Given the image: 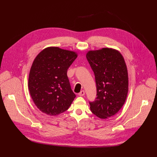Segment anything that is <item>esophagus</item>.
I'll return each instance as SVG.
<instances>
[{"label": "esophagus", "mask_w": 157, "mask_h": 157, "mask_svg": "<svg viewBox=\"0 0 157 157\" xmlns=\"http://www.w3.org/2000/svg\"><path fill=\"white\" fill-rule=\"evenodd\" d=\"M85 92L84 90H81V91L78 94V95L79 96H83V95H85Z\"/></svg>", "instance_id": "obj_1"}]
</instances>
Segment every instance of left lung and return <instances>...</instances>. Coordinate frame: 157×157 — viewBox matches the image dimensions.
<instances>
[{
  "instance_id": "left-lung-1",
  "label": "left lung",
  "mask_w": 157,
  "mask_h": 157,
  "mask_svg": "<svg viewBox=\"0 0 157 157\" xmlns=\"http://www.w3.org/2000/svg\"><path fill=\"white\" fill-rule=\"evenodd\" d=\"M86 59L94 71L97 97L89 102L91 111L106 119L117 114L124 104L128 91L127 65L121 54L114 49L89 51Z\"/></svg>"
}]
</instances>
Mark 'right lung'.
<instances>
[{"label":"right lung","mask_w":157,"mask_h":157,"mask_svg":"<svg viewBox=\"0 0 157 157\" xmlns=\"http://www.w3.org/2000/svg\"><path fill=\"white\" fill-rule=\"evenodd\" d=\"M78 56L76 52L48 47L36 57L29 76V90L37 108L49 116L67 110L76 95L71 87L67 69Z\"/></svg>","instance_id":"right-lung-1"}]
</instances>
